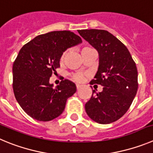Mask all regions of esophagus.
<instances>
[{
	"instance_id": "esophagus-1",
	"label": "esophagus",
	"mask_w": 153,
	"mask_h": 153,
	"mask_svg": "<svg viewBox=\"0 0 153 153\" xmlns=\"http://www.w3.org/2000/svg\"><path fill=\"white\" fill-rule=\"evenodd\" d=\"M76 88H77V90H79V89L81 88H82V85L77 84V85H76Z\"/></svg>"
}]
</instances>
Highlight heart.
<instances>
[{
  "mask_svg": "<svg viewBox=\"0 0 153 153\" xmlns=\"http://www.w3.org/2000/svg\"><path fill=\"white\" fill-rule=\"evenodd\" d=\"M65 54H66L65 53H63L62 54L61 58H60V61H63L65 56ZM71 78H72L74 81H76V82H81V81L82 80V78H83V76H82L81 74L78 73V74H75V75H72V76H71Z\"/></svg>",
  "mask_w": 153,
  "mask_h": 153,
  "instance_id": "1",
  "label": "heart"
}]
</instances>
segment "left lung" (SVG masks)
I'll use <instances>...</instances> for the list:
<instances>
[{"label": "left lung", "instance_id": "left-lung-1", "mask_svg": "<svg viewBox=\"0 0 153 153\" xmlns=\"http://www.w3.org/2000/svg\"><path fill=\"white\" fill-rule=\"evenodd\" d=\"M78 32L99 54L98 70L90 84L103 86L101 92L92 91L85 111L97 123H113L126 114L137 94L136 63L124 44L107 30L91 29Z\"/></svg>", "mask_w": 153, "mask_h": 153}]
</instances>
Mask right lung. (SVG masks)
Instances as JSON below:
<instances>
[{"label":"right lung","instance_id":"1","mask_svg":"<svg viewBox=\"0 0 153 153\" xmlns=\"http://www.w3.org/2000/svg\"><path fill=\"white\" fill-rule=\"evenodd\" d=\"M82 42L71 31H53L37 36L21 48L13 65V89L17 102L29 116L49 121L61 115L76 86L65 79L53 88L49 78L60 67L62 54Z\"/></svg>","mask_w":153,"mask_h":153}]
</instances>
